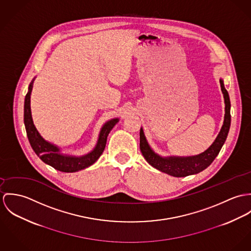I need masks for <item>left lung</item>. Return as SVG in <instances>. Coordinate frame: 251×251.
I'll use <instances>...</instances> for the list:
<instances>
[{"label":"left lung","mask_w":251,"mask_h":251,"mask_svg":"<svg viewBox=\"0 0 251 251\" xmlns=\"http://www.w3.org/2000/svg\"><path fill=\"white\" fill-rule=\"evenodd\" d=\"M220 83H221V87H222V91L224 97L225 114H224V121H223L222 130L218 135L216 140L213 142V144L206 151L196 156H191V157H174V156L172 157L171 156L167 158L161 157L150 148L147 140L145 139L143 130L142 128H140L139 148L144 159L147 161L149 165L171 176L185 177L192 174H196L204 170L213 163V161L219 155L226 140L229 129H230V124H231V114H230L231 104H230L229 94L224 87V84L222 79L220 80Z\"/></svg>","instance_id":"1"}]
</instances>
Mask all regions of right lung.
<instances>
[{
	"instance_id": "add662e5",
	"label": "right lung",
	"mask_w": 251,
	"mask_h": 251,
	"mask_svg": "<svg viewBox=\"0 0 251 251\" xmlns=\"http://www.w3.org/2000/svg\"><path fill=\"white\" fill-rule=\"evenodd\" d=\"M32 84H33V80L29 84L28 93L26 94V97H25L24 123H25L28 141L30 143L31 148L35 152V154L45 164L62 172H76L93 165L102 155L106 147L108 135L112 131L113 126L118 122V118H113L104 124V126L100 131L99 139L96 146L88 154L81 157L62 155L59 153V148L57 146L46 141L40 136V134L38 133V131L36 130L33 124V121L31 118V112H30V105H29Z\"/></svg>"
}]
</instances>
